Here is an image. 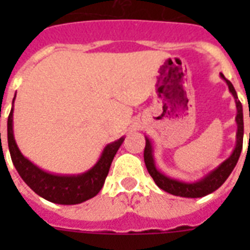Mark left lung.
Listing matches in <instances>:
<instances>
[{"label": "left lung", "mask_w": 250, "mask_h": 250, "mask_svg": "<svg viewBox=\"0 0 250 250\" xmlns=\"http://www.w3.org/2000/svg\"><path fill=\"white\" fill-rule=\"evenodd\" d=\"M221 78L225 80L231 94L235 98V104H236V121L237 125V132H236V145L233 149L232 154L222 162L221 165L213 170L208 172V174L201 178L197 182L188 183L182 182L178 179H172L167 175L162 174L158 168L156 167V162H154V156H153V145L152 141L149 140L148 137H145V149H144V161L145 166L148 168V172L153 178L154 183L160 187L161 189H164L165 192L174 196H180V197H188V198H197L204 197L206 194L213 193L214 190H217L223 183L227 180L229 174L232 172V170L236 166L239 157H240L241 149H243V137H244V118H243V105L237 98L236 90L233 88L232 83L225 78L223 74H221ZM250 117V115H249Z\"/></svg>", "instance_id": "obj_1"}]
</instances>
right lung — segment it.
Masks as SVG:
<instances>
[{"instance_id": "right-lung-1", "label": "right lung", "mask_w": 250, "mask_h": 250, "mask_svg": "<svg viewBox=\"0 0 250 250\" xmlns=\"http://www.w3.org/2000/svg\"><path fill=\"white\" fill-rule=\"evenodd\" d=\"M15 100V97H14ZM13 107L7 118V143L11 161L18 174L24 180L31 189L54 204L61 205H76L94 197L104 187L105 179L109 174L110 166L117 154L118 149L125 141V136L110 143L104 148L101 157L89 170L78 175H56L41 170L25 158L18 148L13 131ZM1 135V133H0Z\"/></svg>"}]
</instances>
